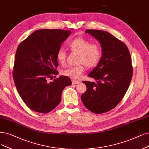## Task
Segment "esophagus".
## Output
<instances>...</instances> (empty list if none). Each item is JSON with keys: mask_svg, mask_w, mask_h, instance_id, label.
Listing matches in <instances>:
<instances>
[{"mask_svg": "<svg viewBox=\"0 0 149 149\" xmlns=\"http://www.w3.org/2000/svg\"><path fill=\"white\" fill-rule=\"evenodd\" d=\"M72 84H78L80 83V81L72 79Z\"/></svg>", "mask_w": 149, "mask_h": 149, "instance_id": "1", "label": "esophagus"}]
</instances>
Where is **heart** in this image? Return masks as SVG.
<instances>
[{"label":"heart","instance_id":"heart-1","mask_svg":"<svg viewBox=\"0 0 149 149\" xmlns=\"http://www.w3.org/2000/svg\"><path fill=\"white\" fill-rule=\"evenodd\" d=\"M72 52L79 53L77 63L79 64L70 66L61 70V74L64 76L77 80L79 79L85 70V67L91 68L99 63L102 56V48L98 43H91L90 40L83 37H77L69 43ZM66 52L60 48L56 53L58 61L62 65L66 61Z\"/></svg>","mask_w":149,"mask_h":149}]
</instances>
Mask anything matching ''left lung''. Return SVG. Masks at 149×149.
I'll return each mask as SVG.
<instances>
[{
  "instance_id": "left-lung-1",
  "label": "left lung",
  "mask_w": 149,
  "mask_h": 149,
  "mask_svg": "<svg viewBox=\"0 0 149 149\" xmlns=\"http://www.w3.org/2000/svg\"><path fill=\"white\" fill-rule=\"evenodd\" d=\"M101 43L102 55L88 77L97 81H83L86 91L81 96L85 106L95 113L111 111L122 101L133 77L129 49L125 43L108 32L87 29Z\"/></svg>"
}]
</instances>
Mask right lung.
<instances>
[{
    "label": "right lung",
    "instance_id": "right-lung-1",
    "mask_svg": "<svg viewBox=\"0 0 149 149\" xmlns=\"http://www.w3.org/2000/svg\"><path fill=\"white\" fill-rule=\"evenodd\" d=\"M70 33L61 29L37 30L17 48L13 71L15 84L22 100L35 112L52 111L59 104L64 88L72 84L67 76L47 80L58 74L56 53Z\"/></svg>",
    "mask_w": 149,
    "mask_h": 149
}]
</instances>
